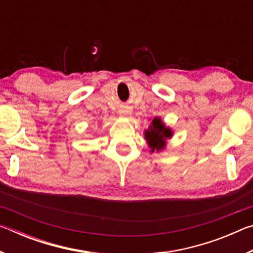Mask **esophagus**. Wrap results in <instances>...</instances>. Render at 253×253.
<instances>
[{
    "mask_svg": "<svg viewBox=\"0 0 253 253\" xmlns=\"http://www.w3.org/2000/svg\"><path fill=\"white\" fill-rule=\"evenodd\" d=\"M119 114H123V115L130 114V109L129 108H122V109H119Z\"/></svg>",
    "mask_w": 253,
    "mask_h": 253,
    "instance_id": "esophagus-1",
    "label": "esophagus"
}]
</instances>
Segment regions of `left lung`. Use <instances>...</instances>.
<instances>
[{
    "instance_id": "1",
    "label": "left lung",
    "mask_w": 253,
    "mask_h": 253,
    "mask_svg": "<svg viewBox=\"0 0 253 253\" xmlns=\"http://www.w3.org/2000/svg\"><path fill=\"white\" fill-rule=\"evenodd\" d=\"M149 128L151 129L145 131V137H146L149 146L152 147V151H155V149L160 151L165 146V139L172 136V131L169 128L163 125L160 118L154 119L152 126Z\"/></svg>"
}]
</instances>
